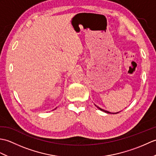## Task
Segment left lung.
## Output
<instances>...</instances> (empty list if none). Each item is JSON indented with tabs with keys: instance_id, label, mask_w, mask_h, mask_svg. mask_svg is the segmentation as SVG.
<instances>
[{
	"instance_id": "obj_1",
	"label": "left lung",
	"mask_w": 156,
	"mask_h": 156,
	"mask_svg": "<svg viewBox=\"0 0 156 156\" xmlns=\"http://www.w3.org/2000/svg\"><path fill=\"white\" fill-rule=\"evenodd\" d=\"M96 106V105H95ZM97 107L98 108H99V109H100V110L101 111H104V112H107V113H112V112H108V111H105L104 110V109H102V108H101L100 107H97ZM116 113H118V112H115V113H113V112H112V114H116Z\"/></svg>"
}]
</instances>
